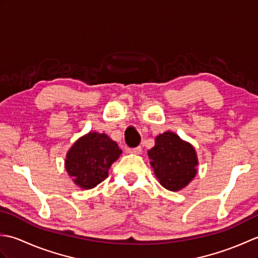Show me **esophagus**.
<instances>
[{
	"instance_id": "1",
	"label": "esophagus",
	"mask_w": 258,
	"mask_h": 258,
	"mask_svg": "<svg viewBox=\"0 0 258 258\" xmlns=\"http://www.w3.org/2000/svg\"><path fill=\"white\" fill-rule=\"evenodd\" d=\"M127 153H130V154H141L142 147L138 146V147H134V149H128Z\"/></svg>"
}]
</instances>
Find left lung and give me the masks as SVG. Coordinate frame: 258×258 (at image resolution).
Here are the masks:
<instances>
[{
    "label": "left lung",
    "instance_id": "8db88e82",
    "mask_svg": "<svg viewBox=\"0 0 258 258\" xmlns=\"http://www.w3.org/2000/svg\"><path fill=\"white\" fill-rule=\"evenodd\" d=\"M149 157L158 182L168 190L186 187L197 173L199 160L195 149L171 131L156 136Z\"/></svg>",
    "mask_w": 258,
    "mask_h": 258
}]
</instances>
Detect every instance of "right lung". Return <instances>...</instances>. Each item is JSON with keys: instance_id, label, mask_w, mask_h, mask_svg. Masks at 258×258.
Returning a JSON list of instances; mask_svg holds the SVG:
<instances>
[{"instance_id": "1", "label": "right lung", "mask_w": 258, "mask_h": 258, "mask_svg": "<svg viewBox=\"0 0 258 258\" xmlns=\"http://www.w3.org/2000/svg\"><path fill=\"white\" fill-rule=\"evenodd\" d=\"M120 154L116 142L106 134L90 132L69 150L65 168L79 187L91 189L108 176L109 167Z\"/></svg>"}]
</instances>
